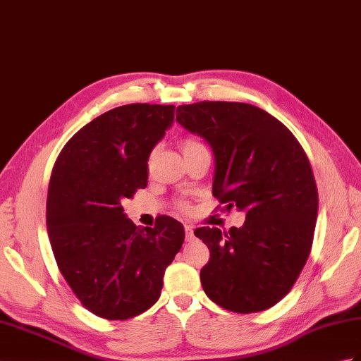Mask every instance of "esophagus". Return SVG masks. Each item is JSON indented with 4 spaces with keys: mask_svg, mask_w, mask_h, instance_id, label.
<instances>
[{
    "mask_svg": "<svg viewBox=\"0 0 361 361\" xmlns=\"http://www.w3.org/2000/svg\"><path fill=\"white\" fill-rule=\"evenodd\" d=\"M184 231H186V240L188 241L194 240V228H192V226L186 224V226H184Z\"/></svg>",
    "mask_w": 361,
    "mask_h": 361,
    "instance_id": "esophagus-1",
    "label": "esophagus"
}]
</instances>
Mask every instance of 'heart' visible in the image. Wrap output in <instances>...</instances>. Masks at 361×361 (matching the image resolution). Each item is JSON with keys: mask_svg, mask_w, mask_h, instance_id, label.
Returning a JSON list of instances; mask_svg holds the SVG:
<instances>
[{"mask_svg": "<svg viewBox=\"0 0 361 361\" xmlns=\"http://www.w3.org/2000/svg\"><path fill=\"white\" fill-rule=\"evenodd\" d=\"M200 146H203L200 141H197L194 138H186V140L183 141V152H186V150H190V149L200 147ZM188 207L189 206H188L186 201H180V209H181V211H188Z\"/></svg>", "mask_w": 361, "mask_h": 361, "instance_id": "heart-1", "label": "heart"}]
</instances>
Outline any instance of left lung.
<instances>
[{
  "label": "left lung",
  "mask_w": 361,
  "mask_h": 361,
  "mask_svg": "<svg viewBox=\"0 0 361 361\" xmlns=\"http://www.w3.org/2000/svg\"><path fill=\"white\" fill-rule=\"evenodd\" d=\"M177 121L211 145L212 195L224 211L246 212L241 228H197L211 258L200 272L206 295L237 314L269 309L286 297L311 254L318 192L311 163L286 126L235 102L177 107Z\"/></svg>",
  "instance_id": "left-lung-1"
}]
</instances>
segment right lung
Wrapping results in <instances>:
<instances>
[{
    "label": "right lung",
    "instance_id": "1",
    "mask_svg": "<svg viewBox=\"0 0 361 361\" xmlns=\"http://www.w3.org/2000/svg\"><path fill=\"white\" fill-rule=\"evenodd\" d=\"M175 106L133 103L97 116L66 142L50 175L46 221L58 269L81 305L128 320L157 303L184 228L161 215L140 229L123 201L147 186V160Z\"/></svg>",
    "mask_w": 361,
    "mask_h": 361
}]
</instances>
